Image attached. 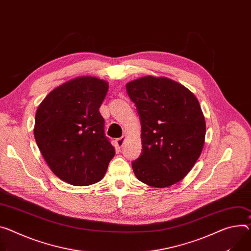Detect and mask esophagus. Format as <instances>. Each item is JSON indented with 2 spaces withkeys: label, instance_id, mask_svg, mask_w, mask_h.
Segmentation results:
<instances>
[{
  "label": "esophagus",
  "instance_id": "34e87169",
  "mask_svg": "<svg viewBox=\"0 0 251 251\" xmlns=\"http://www.w3.org/2000/svg\"><path fill=\"white\" fill-rule=\"evenodd\" d=\"M125 140H126V136H122V137L118 138V139L116 140V144H117V146H118L119 148H121V147L123 146V144H124Z\"/></svg>",
  "mask_w": 251,
  "mask_h": 251
}]
</instances>
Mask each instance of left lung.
<instances>
[{"mask_svg":"<svg viewBox=\"0 0 251 251\" xmlns=\"http://www.w3.org/2000/svg\"><path fill=\"white\" fill-rule=\"evenodd\" d=\"M141 122V156L132 162L143 183L164 188L183 179L199 158L206 124L197 98L166 77L145 76L126 85Z\"/></svg>","mask_w":251,"mask_h":251,"instance_id":"left-lung-1","label":"left lung"}]
</instances>
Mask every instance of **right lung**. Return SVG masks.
<instances>
[{
	"mask_svg": "<svg viewBox=\"0 0 251 251\" xmlns=\"http://www.w3.org/2000/svg\"><path fill=\"white\" fill-rule=\"evenodd\" d=\"M108 88L99 78L77 77L52 90L37 109L34 135L41 154L71 185L100 181L115 155L99 112Z\"/></svg>",
	"mask_w": 251,
	"mask_h": 251,
	"instance_id": "obj_1",
	"label": "right lung"
}]
</instances>
